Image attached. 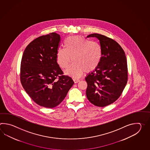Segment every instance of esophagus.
Here are the masks:
<instances>
[{
  "label": "esophagus",
  "mask_w": 150,
  "mask_h": 150,
  "mask_svg": "<svg viewBox=\"0 0 150 150\" xmlns=\"http://www.w3.org/2000/svg\"><path fill=\"white\" fill-rule=\"evenodd\" d=\"M73 80H74V83H78V82H79V80L76 79H74Z\"/></svg>",
  "instance_id": "obj_1"
}]
</instances>
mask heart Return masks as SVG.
I'll list each match as a JSON object with an SVG mask.
<instances>
[{
	"label": "heart",
	"instance_id": "heart-1",
	"mask_svg": "<svg viewBox=\"0 0 150 150\" xmlns=\"http://www.w3.org/2000/svg\"><path fill=\"white\" fill-rule=\"evenodd\" d=\"M65 48H58L56 59L62 69L74 63L65 71V74L78 78L85 72H91L98 67L102 59V50L97 43L86 40L80 36H71L65 39Z\"/></svg>",
	"mask_w": 150,
	"mask_h": 150
}]
</instances>
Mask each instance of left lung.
I'll list each match as a JSON object with an SVG mask.
<instances>
[{
  "label": "left lung",
  "instance_id": "1",
  "mask_svg": "<svg viewBox=\"0 0 150 150\" xmlns=\"http://www.w3.org/2000/svg\"><path fill=\"white\" fill-rule=\"evenodd\" d=\"M87 38L99 40L102 57L98 67L85 78L86 96L94 105L105 107L118 99L127 84V58L121 47L112 38L96 33Z\"/></svg>",
  "mask_w": 150,
  "mask_h": 150
}]
</instances>
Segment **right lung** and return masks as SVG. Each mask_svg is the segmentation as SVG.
Instances as JSON below:
<instances>
[{"label":"right lung","instance_id":"add662e5","mask_svg":"<svg viewBox=\"0 0 150 150\" xmlns=\"http://www.w3.org/2000/svg\"><path fill=\"white\" fill-rule=\"evenodd\" d=\"M60 40V35L56 33L38 38L27 46L21 59L23 87L35 103L45 108L60 104L74 84L71 77L62 75L57 62Z\"/></svg>","mask_w":150,"mask_h":150}]
</instances>
